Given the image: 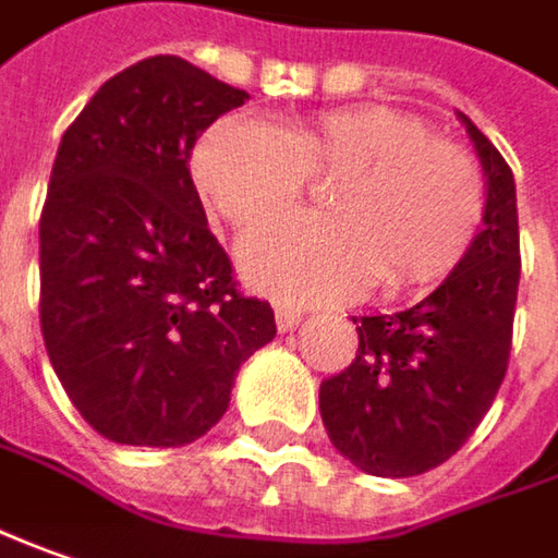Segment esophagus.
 <instances>
[{
    "label": "esophagus",
    "instance_id": "1",
    "mask_svg": "<svg viewBox=\"0 0 558 558\" xmlns=\"http://www.w3.org/2000/svg\"><path fill=\"white\" fill-rule=\"evenodd\" d=\"M275 322H278L280 333H287V330H293V327L303 322V315L296 308H290V305H278L275 308Z\"/></svg>",
    "mask_w": 558,
    "mask_h": 558
}]
</instances>
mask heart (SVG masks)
I'll return each mask as SVG.
<instances>
[{
  "label": "heart",
  "mask_w": 558,
  "mask_h": 558,
  "mask_svg": "<svg viewBox=\"0 0 558 558\" xmlns=\"http://www.w3.org/2000/svg\"><path fill=\"white\" fill-rule=\"evenodd\" d=\"M190 171L233 228L293 206L308 178L333 174L330 215H293L250 233L240 271L255 290L293 303H337L372 280L393 290L434 283L472 246L484 215L474 161L422 118L384 106L322 111L296 124L231 114L199 136Z\"/></svg>",
  "instance_id": "b5f03b06"
}]
</instances>
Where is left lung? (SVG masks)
Listing matches in <instances>:
<instances>
[{
    "instance_id": "8db88e82",
    "label": "left lung",
    "mask_w": 558,
    "mask_h": 558,
    "mask_svg": "<svg viewBox=\"0 0 558 558\" xmlns=\"http://www.w3.org/2000/svg\"><path fill=\"white\" fill-rule=\"evenodd\" d=\"M456 114L484 168V228L422 303L352 315L359 352L318 390L333 449L377 477L447 462L487 415L509 365L521 275L515 178L472 118Z\"/></svg>"
}]
</instances>
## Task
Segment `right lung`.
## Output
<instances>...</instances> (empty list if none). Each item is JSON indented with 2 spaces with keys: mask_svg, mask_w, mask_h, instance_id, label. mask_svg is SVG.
Wrapping results in <instances>:
<instances>
[{
  "mask_svg": "<svg viewBox=\"0 0 558 558\" xmlns=\"http://www.w3.org/2000/svg\"><path fill=\"white\" fill-rule=\"evenodd\" d=\"M250 93L178 56L96 89L59 143L39 218V325L93 430L183 447L231 405L240 365L275 340V312L236 293L190 156Z\"/></svg>",
  "mask_w": 558,
  "mask_h": 558,
  "instance_id": "obj_1",
  "label": "right lung"
}]
</instances>
